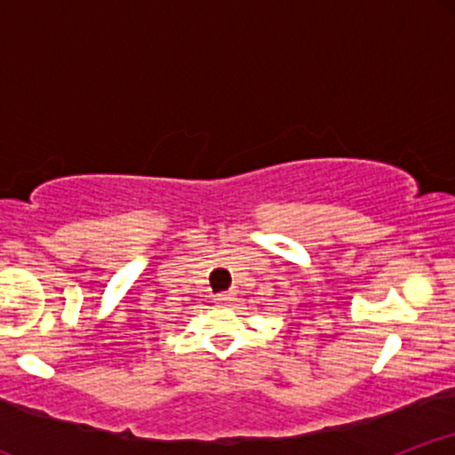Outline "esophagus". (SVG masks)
Wrapping results in <instances>:
<instances>
[{"label":"esophagus","instance_id":"34e87169","mask_svg":"<svg viewBox=\"0 0 455 455\" xmlns=\"http://www.w3.org/2000/svg\"><path fill=\"white\" fill-rule=\"evenodd\" d=\"M216 301L218 304H228V301H233V293H218Z\"/></svg>","mask_w":455,"mask_h":455}]
</instances>
